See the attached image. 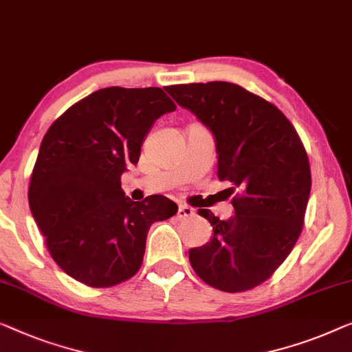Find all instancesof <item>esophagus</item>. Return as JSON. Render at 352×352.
Wrapping results in <instances>:
<instances>
[{
  "label": "esophagus",
  "instance_id": "obj_1",
  "mask_svg": "<svg viewBox=\"0 0 352 352\" xmlns=\"http://www.w3.org/2000/svg\"><path fill=\"white\" fill-rule=\"evenodd\" d=\"M177 219H187V217H192L193 216V210L190 206H186V205H181L179 210H177Z\"/></svg>",
  "mask_w": 352,
  "mask_h": 352
}]
</instances>
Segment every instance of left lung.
Listing matches in <instances>:
<instances>
[{
	"mask_svg": "<svg viewBox=\"0 0 352 352\" xmlns=\"http://www.w3.org/2000/svg\"><path fill=\"white\" fill-rule=\"evenodd\" d=\"M165 90L211 131L219 179L239 188L227 221L198 210L212 236L188 251L192 268L223 292L256 287L286 261L302 232L311 190L307 151L276 106L236 84L214 80Z\"/></svg>",
	"mask_w": 352,
	"mask_h": 352,
	"instance_id": "obj_1",
	"label": "left lung"
}]
</instances>
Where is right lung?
Listing matches in <instances>:
<instances>
[{
    "mask_svg": "<svg viewBox=\"0 0 352 352\" xmlns=\"http://www.w3.org/2000/svg\"><path fill=\"white\" fill-rule=\"evenodd\" d=\"M175 109L159 87H108L71 106L44 135L30 210L50 256L76 281L111 287L130 279L152 223L177 212L170 198L131 201L120 187L154 122Z\"/></svg>",
    "mask_w": 352,
    "mask_h": 352,
    "instance_id": "obj_1",
    "label": "right lung"
}]
</instances>
